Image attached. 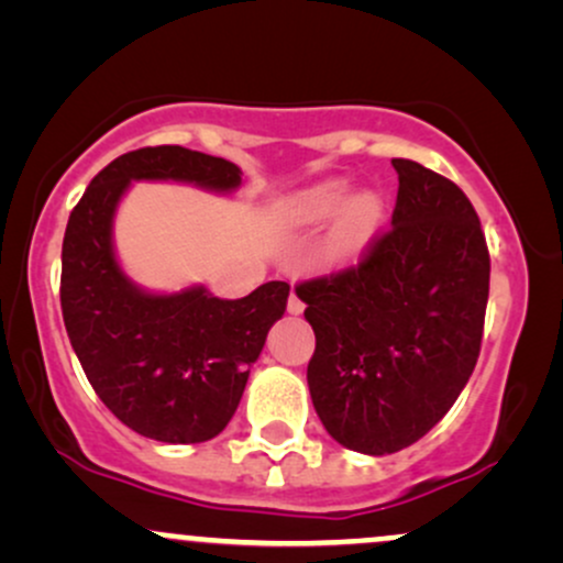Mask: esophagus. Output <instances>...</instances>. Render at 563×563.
Returning <instances> with one entry per match:
<instances>
[{
    "mask_svg": "<svg viewBox=\"0 0 563 563\" xmlns=\"http://www.w3.org/2000/svg\"><path fill=\"white\" fill-rule=\"evenodd\" d=\"M288 312L290 314H301L303 312V301L299 299V294H296V290H290V296H288Z\"/></svg>",
    "mask_w": 563,
    "mask_h": 563,
    "instance_id": "esophagus-1",
    "label": "esophagus"
}]
</instances>
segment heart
Returning a JSON list of instances; mask_svg holds the SVG:
<instances>
[{"label": "heart", "instance_id": "b5f03b06", "mask_svg": "<svg viewBox=\"0 0 563 563\" xmlns=\"http://www.w3.org/2000/svg\"><path fill=\"white\" fill-rule=\"evenodd\" d=\"M346 183H322L312 190H307L299 198V214L303 222H325L346 199ZM345 209L339 212L333 228V249L335 254L349 256L357 254L371 243L380 222H384V200L376 192H357L349 198Z\"/></svg>", "mask_w": 563, "mask_h": 563}]
</instances>
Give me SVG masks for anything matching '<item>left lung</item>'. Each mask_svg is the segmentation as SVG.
Wrapping results in <instances>:
<instances>
[{
  "label": "left lung",
  "instance_id": "8db88e82",
  "mask_svg": "<svg viewBox=\"0 0 563 563\" xmlns=\"http://www.w3.org/2000/svg\"><path fill=\"white\" fill-rule=\"evenodd\" d=\"M391 166V230L354 267L296 286L314 331V410L335 442L365 455L410 448L455 405L489 296L487 241L466 192L416 161Z\"/></svg>",
  "mask_w": 563,
  "mask_h": 563
}]
</instances>
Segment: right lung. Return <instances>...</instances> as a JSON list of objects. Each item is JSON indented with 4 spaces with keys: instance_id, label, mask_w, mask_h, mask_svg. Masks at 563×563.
<instances>
[{
    "instance_id": "1",
    "label": "right lung",
    "mask_w": 563,
    "mask_h": 563,
    "mask_svg": "<svg viewBox=\"0 0 563 563\" xmlns=\"http://www.w3.org/2000/svg\"><path fill=\"white\" fill-rule=\"evenodd\" d=\"M137 179L232 192L241 169L179 145L140 147L111 161L68 217L63 322L89 384L121 423L166 444L206 442L235 416L290 286L269 280L243 299H219L203 286L179 294L134 286L115 260L113 217Z\"/></svg>"
}]
</instances>
